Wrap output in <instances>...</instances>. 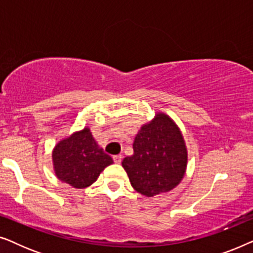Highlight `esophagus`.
Masks as SVG:
<instances>
[{
  "mask_svg": "<svg viewBox=\"0 0 253 253\" xmlns=\"http://www.w3.org/2000/svg\"><path fill=\"white\" fill-rule=\"evenodd\" d=\"M113 159H114V162L117 165H120L121 161H122V157H121V155H114Z\"/></svg>",
  "mask_w": 253,
  "mask_h": 253,
  "instance_id": "1",
  "label": "esophagus"
}]
</instances>
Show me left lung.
<instances>
[{"label": "left lung", "instance_id": "left-lung-1", "mask_svg": "<svg viewBox=\"0 0 253 253\" xmlns=\"http://www.w3.org/2000/svg\"><path fill=\"white\" fill-rule=\"evenodd\" d=\"M188 148L175 121L158 112L138 131L133 154L124 158L122 167L132 188L145 197L169 192L184 177Z\"/></svg>", "mask_w": 253, "mask_h": 253}]
</instances>
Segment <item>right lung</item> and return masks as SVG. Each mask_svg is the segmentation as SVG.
Returning <instances> with one entry per match:
<instances>
[{
    "instance_id": "right-lung-1",
    "label": "right lung",
    "mask_w": 253,
    "mask_h": 253,
    "mask_svg": "<svg viewBox=\"0 0 253 253\" xmlns=\"http://www.w3.org/2000/svg\"><path fill=\"white\" fill-rule=\"evenodd\" d=\"M51 159L56 177L76 189L88 188L103 169L114 162L99 146L87 126L58 141L51 152Z\"/></svg>"
}]
</instances>
